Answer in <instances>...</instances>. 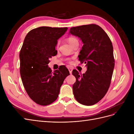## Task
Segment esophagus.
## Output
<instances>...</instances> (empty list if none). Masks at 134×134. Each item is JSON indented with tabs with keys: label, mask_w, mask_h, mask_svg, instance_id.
<instances>
[{
	"label": "esophagus",
	"mask_w": 134,
	"mask_h": 134,
	"mask_svg": "<svg viewBox=\"0 0 134 134\" xmlns=\"http://www.w3.org/2000/svg\"><path fill=\"white\" fill-rule=\"evenodd\" d=\"M68 70L69 71V72L71 74L72 72V69L71 68H70V67H68Z\"/></svg>",
	"instance_id": "1"
}]
</instances>
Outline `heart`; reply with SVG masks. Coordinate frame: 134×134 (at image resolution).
I'll list each match as a JSON object with an SVG mask.
<instances>
[{
    "label": "heart",
    "mask_w": 134,
    "mask_h": 134,
    "mask_svg": "<svg viewBox=\"0 0 134 134\" xmlns=\"http://www.w3.org/2000/svg\"><path fill=\"white\" fill-rule=\"evenodd\" d=\"M68 42L70 44H71L72 43H73L74 42H76V41H78V40H77L75 37H70L68 38ZM59 44H60V42L58 41L56 43V47H58L59 46Z\"/></svg>",
    "instance_id": "heart-1"
}]
</instances>
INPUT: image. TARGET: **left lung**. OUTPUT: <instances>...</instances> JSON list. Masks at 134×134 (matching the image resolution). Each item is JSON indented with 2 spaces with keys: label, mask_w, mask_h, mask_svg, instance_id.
Here are the masks:
<instances>
[{
  "label": "left lung",
  "mask_w": 134,
  "mask_h": 134,
  "mask_svg": "<svg viewBox=\"0 0 134 134\" xmlns=\"http://www.w3.org/2000/svg\"><path fill=\"white\" fill-rule=\"evenodd\" d=\"M69 34L83 43L78 58L87 67L83 75L72 70L76 78L74 96L79 103L91 106L103 98L110 86L115 66L112 44L104 31L94 24L72 27Z\"/></svg>",
  "instance_id": "8db88e82"
}]
</instances>
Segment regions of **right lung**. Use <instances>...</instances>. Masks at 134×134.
Segmentation results:
<instances>
[{
	"label": "right lung",
	"mask_w": 134,
	"mask_h": 134,
	"mask_svg": "<svg viewBox=\"0 0 134 134\" xmlns=\"http://www.w3.org/2000/svg\"><path fill=\"white\" fill-rule=\"evenodd\" d=\"M67 27H40L30 31L19 53L20 74L28 95L35 102L47 106L58 98L60 89L69 75L64 66L54 72L48 66L50 58L57 54L58 40Z\"/></svg>",
	"instance_id": "obj_1"
}]
</instances>
